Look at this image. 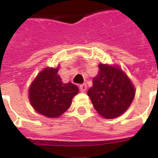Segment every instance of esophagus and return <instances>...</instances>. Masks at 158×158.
I'll use <instances>...</instances> for the list:
<instances>
[{"label":"esophagus","mask_w":158,"mask_h":158,"mask_svg":"<svg viewBox=\"0 0 158 158\" xmlns=\"http://www.w3.org/2000/svg\"><path fill=\"white\" fill-rule=\"evenodd\" d=\"M79 89L81 92H85L87 89V84H82L79 85Z\"/></svg>","instance_id":"obj_1"}]
</instances>
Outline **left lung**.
Returning a JSON list of instances; mask_svg holds the SVG:
<instances>
[{
	"label": "left lung",
	"instance_id": "8db88e82",
	"mask_svg": "<svg viewBox=\"0 0 158 158\" xmlns=\"http://www.w3.org/2000/svg\"><path fill=\"white\" fill-rule=\"evenodd\" d=\"M98 74L88 91L97 111L107 119L115 118L127 110L135 98V88L127 75L118 67L98 65Z\"/></svg>",
	"mask_w": 158,
	"mask_h": 158
}]
</instances>
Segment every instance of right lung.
I'll list each match as a JSON object with an SVG mask.
<instances>
[{"mask_svg":"<svg viewBox=\"0 0 158 158\" xmlns=\"http://www.w3.org/2000/svg\"><path fill=\"white\" fill-rule=\"evenodd\" d=\"M59 67L47 68L37 75L29 89V101L38 113L58 117L68 110L79 89L72 83L64 84L57 74Z\"/></svg>","mask_w":158,"mask_h":158,"instance_id":"obj_1","label":"right lung"}]
</instances>
